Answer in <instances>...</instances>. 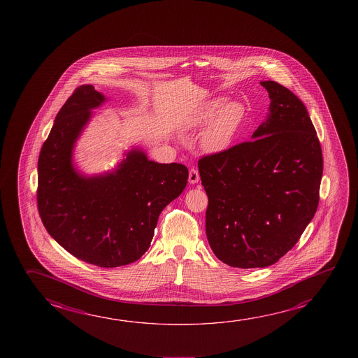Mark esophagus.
<instances>
[{"mask_svg": "<svg viewBox=\"0 0 358 358\" xmlns=\"http://www.w3.org/2000/svg\"><path fill=\"white\" fill-rule=\"evenodd\" d=\"M188 181L189 183H197L199 181V171L196 170V169H191L189 170V175H188Z\"/></svg>", "mask_w": 358, "mask_h": 358, "instance_id": "34e87169", "label": "esophagus"}]
</instances>
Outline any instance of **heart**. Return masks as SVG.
<instances>
[{"mask_svg": "<svg viewBox=\"0 0 358 358\" xmlns=\"http://www.w3.org/2000/svg\"><path fill=\"white\" fill-rule=\"evenodd\" d=\"M246 118V108L241 102L218 97L207 101L186 120L185 129L199 131L206 129L201 137V147L207 153L226 151L240 132Z\"/></svg>", "mask_w": 358, "mask_h": 358, "instance_id": "b5f03b06", "label": "heart"}]
</instances>
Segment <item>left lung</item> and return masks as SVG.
I'll use <instances>...</instances> for the list:
<instances>
[{"label": "left lung", "mask_w": 358, "mask_h": 358, "mask_svg": "<svg viewBox=\"0 0 358 358\" xmlns=\"http://www.w3.org/2000/svg\"><path fill=\"white\" fill-rule=\"evenodd\" d=\"M261 85L270 115L252 141L199 159L207 240L238 268L267 267L292 250L316 213L322 178V148L303 102L275 81Z\"/></svg>", "instance_id": "left-lung-1"}]
</instances>
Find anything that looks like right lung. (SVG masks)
Instances as JSON below:
<instances>
[{
  "label": "right lung",
  "instance_id": "add662e5",
  "mask_svg": "<svg viewBox=\"0 0 358 358\" xmlns=\"http://www.w3.org/2000/svg\"><path fill=\"white\" fill-rule=\"evenodd\" d=\"M105 101L83 85L61 107L38 157L37 208L48 234L72 256L112 268L135 262L151 245L159 213L186 187L187 167L157 164L132 150L117 170L85 177L72 148L91 111Z\"/></svg>",
  "mask_w": 358,
  "mask_h": 358
}]
</instances>
